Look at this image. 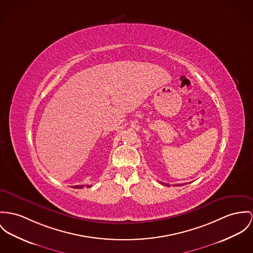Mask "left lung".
<instances>
[{
  "label": "left lung",
  "instance_id": "obj_1",
  "mask_svg": "<svg viewBox=\"0 0 253 253\" xmlns=\"http://www.w3.org/2000/svg\"><path fill=\"white\" fill-rule=\"evenodd\" d=\"M161 184H163V185H165V184H164V183H162V182H161ZM181 185H182V184H181ZM166 186H168V187H169V184H166ZM174 186H180V184H177V185H174Z\"/></svg>",
  "mask_w": 253,
  "mask_h": 253
}]
</instances>
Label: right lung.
Segmentation results:
<instances>
[{
    "mask_svg": "<svg viewBox=\"0 0 253 253\" xmlns=\"http://www.w3.org/2000/svg\"><path fill=\"white\" fill-rule=\"evenodd\" d=\"M84 187H87V188H90L91 186H90V185H86V186H84V185H81V186H79V185H77V186H74V188H75V189H83Z\"/></svg>",
    "mask_w": 253,
    "mask_h": 253,
    "instance_id": "1",
    "label": "right lung"
}]
</instances>
